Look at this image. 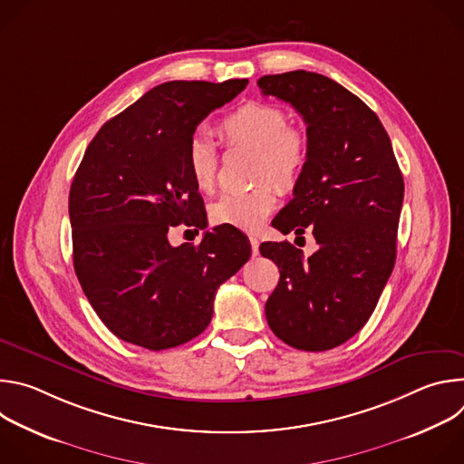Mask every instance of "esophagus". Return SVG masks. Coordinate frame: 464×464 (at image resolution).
<instances>
[{
	"instance_id": "1",
	"label": "esophagus",
	"mask_w": 464,
	"mask_h": 464,
	"mask_svg": "<svg viewBox=\"0 0 464 464\" xmlns=\"http://www.w3.org/2000/svg\"><path fill=\"white\" fill-rule=\"evenodd\" d=\"M249 244H251V253L256 255V253H258V238L249 237Z\"/></svg>"
}]
</instances>
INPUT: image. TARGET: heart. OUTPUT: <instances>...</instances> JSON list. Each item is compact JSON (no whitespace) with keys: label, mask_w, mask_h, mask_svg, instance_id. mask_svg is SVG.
Wrapping results in <instances>:
<instances>
[{"label":"heart","mask_w":464,"mask_h":464,"mask_svg":"<svg viewBox=\"0 0 464 464\" xmlns=\"http://www.w3.org/2000/svg\"><path fill=\"white\" fill-rule=\"evenodd\" d=\"M218 134L231 145L255 149L253 176L272 178L279 187L292 188L308 161V140L290 128L288 113L266 102H247L218 122ZM187 170L198 190L211 192L218 174V152L206 136H196L187 147ZM277 202L270 179L247 190L222 194L211 206V218L222 226L256 229Z\"/></svg>","instance_id":"1"}]
</instances>
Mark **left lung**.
Wrapping results in <instances>:
<instances>
[{
    "label": "left lung",
    "mask_w": 464,
    "mask_h": 464,
    "mask_svg": "<svg viewBox=\"0 0 464 464\" xmlns=\"http://www.w3.org/2000/svg\"><path fill=\"white\" fill-rule=\"evenodd\" d=\"M262 95L292 104L306 122L308 161L272 226L319 249L260 244L281 272L266 301L274 334L299 351H328L367 323L392 272L404 200L402 172L376 113L333 79L312 72L264 75Z\"/></svg>",
    "instance_id": "8db88e82"
}]
</instances>
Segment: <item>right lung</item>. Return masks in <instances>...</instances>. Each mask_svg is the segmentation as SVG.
I'll return each mask as SVG.
<instances>
[{"label":"right lung","instance_id":"obj_1","mask_svg":"<svg viewBox=\"0 0 464 464\" xmlns=\"http://www.w3.org/2000/svg\"><path fill=\"white\" fill-rule=\"evenodd\" d=\"M246 79L172 81L110 119L86 149L70 190L73 266L111 333L149 351L190 342L211 323L218 286L251 255L233 226L198 246L172 247L169 229H204V200L187 170V147Z\"/></svg>","mask_w":464,"mask_h":464}]
</instances>
